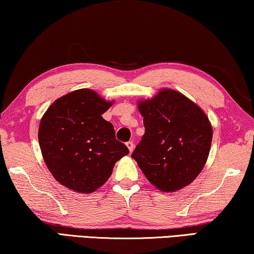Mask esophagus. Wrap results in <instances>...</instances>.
Returning a JSON list of instances; mask_svg holds the SVG:
<instances>
[{"mask_svg":"<svg viewBox=\"0 0 254 254\" xmlns=\"http://www.w3.org/2000/svg\"><path fill=\"white\" fill-rule=\"evenodd\" d=\"M126 145H127L128 149H129V152H132V151H134V148H135V145H134V143L131 142V140H129V142H127V143H126Z\"/></svg>","mask_w":254,"mask_h":254,"instance_id":"34e87169","label":"esophagus"}]
</instances>
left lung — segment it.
Returning a JSON list of instances; mask_svg holds the SVG:
<instances>
[{
    "label": "left lung",
    "instance_id": "1",
    "mask_svg": "<svg viewBox=\"0 0 254 254\" xmlns=\"http://www.w3.org/2000/svg\"><path fill=\"white\" fill-rule=\"evenodd\" d=\"M145 134L131 157L157 189L172 192L190 185L209 154L213 128L200 108L184 94L164 89L140 101Z\"/></svg>",
    "mask_w": 254,
    "mask_h": 254
}]
</instances>
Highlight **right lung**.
Instances as JSON below:
<instances>
[{"mask_svg": "<svg viewBox=\"0 0 254 254\" xmlns=\"http://www.w3.org/2000/svg\"><path fill=\"white\" fill-rule=\"evenodd\" d=\"M112 102L81 89L57 99L39 125L44 161L54 178L76 192L90 193L109 179L127 146L116 139L112 124L102 118Z\"/></svg>", "mask_w": 254, "mask_h": 254, "instance_id": "obj_1", "label": "right lung"}]
</instances>
